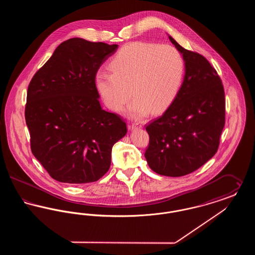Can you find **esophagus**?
Masks as SVG:
<instances>
[{"label":"esophagus","instance_id":"obj_1","mask_svg":"<svg viewBox=\"0 0 255 255\" xmlns=\"http://www.w3.org/2000/svg\"><path fill=\"white\" fill-rule=\"evenodd\" d=\"M142 122H134L132 124V129H141L142 128Z\"/></svg>","mask_w":255,"mask_h":255}]
</instances>
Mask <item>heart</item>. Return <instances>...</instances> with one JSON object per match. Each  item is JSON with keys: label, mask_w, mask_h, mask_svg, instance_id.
Wrapping results in <instances>:
<instances>
[{"label": "heart", "mask_w": 255, "mask_h": 255, "mask_svg": "<svg viewBox=\"0 0 255 255\" xmlns=\"http://www.w3.org/2000/svg\"><path fill=\"white\" fill-rule=\"evenodd\" d=\"M110 72L99 70L95 84L107 107L122 109L132 96L129 114L145 116L166 109L177 97L183 78L184 61L170 45L133 42L123 46L109 62ZM131 92H129V89Z\"/></svg>", "instance_id": "heart-1"}]
</instances>
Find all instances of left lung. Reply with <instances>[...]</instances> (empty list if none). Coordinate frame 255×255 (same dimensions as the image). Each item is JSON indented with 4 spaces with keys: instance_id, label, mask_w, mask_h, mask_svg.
Masks as SVG:
<instances>
[{
    "instance_id": "left-lung-1",
    "label": "left lung",
    "mask_w": 255,
    "mask_h": 255,
    "mask_svg": "<svg viewBox=\"0 0 255 255\" xmlns=\"http://www.w3.org/2000/svg\"><path fill=\"white\" fill-rule=\"evenodd\" d=\"M169 40L182 53L184 79L168 109L146 126L149 145L144 156L154 172L182 177L216 154L226 122V99L222 80L206 57Z\"/></svg>"
}]
</instances>
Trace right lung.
Returning <instances> with one entry per match:
<instances>
[{
	"label": "right lung",
	"mask_w": 255,
	"mask_h": 255,
	"mask_svg": "<svg viewBox=\"0 0 255 255\" xmlns=\"http://www.w3.org/2000/svg\"><path fill=\"white\" fill-rule=\"evenodd\" d=\"M118 45L69 39L33 75L24 118L34 157L55 181L97 182L114 144L127 133L122 117L101 108L95 77Z\"/></svg>",
	"instance_id": "1"
}]
</instances>
